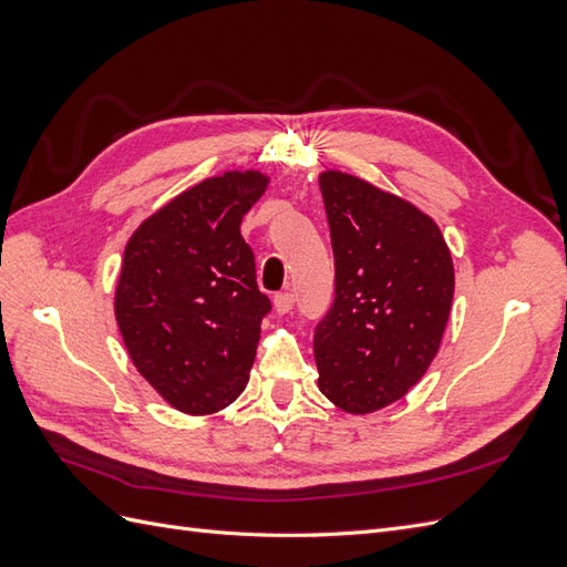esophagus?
Listing matches in <instances>:
<instances>
[{
  "label": "esophagus",
  "mask_w": 567,
  "mask_h": 567,
  "mask_svg": "<svg viewBox=\"0 0 567 567\" xmlns=\"http://www.w3.org/2000/svg\"><path fill=\"white\" fill-rule=\"evenodd\" d=\"M293 305H296V298H293V293H279V296H274V310H277L279 315H288L290 310H293Z\"/></svg>",
  "instance_id": "esophagus-1"
}]
</instances>
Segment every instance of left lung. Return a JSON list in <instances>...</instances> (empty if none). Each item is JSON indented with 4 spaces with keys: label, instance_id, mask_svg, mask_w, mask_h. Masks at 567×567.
Instances as JSON below:
<instances>
[{
    "label": "left lung",
    "instance_id": "1",
    "mask_svg": "<svg viewBox=\"0 0 567 567\" xmlns=\"http://www.w3.org/2000/svg\"><path fill=\"white\" fill-rule=\"evenodd\" d=\"M319 186L336 260V298L315 329L319 390L348 414H371L404 398L435 359L452 255L409 200L338 169Z\"/></svg>",
    "mask_w": 567,
    "mask_h": 567
}]
</instances>
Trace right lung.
I'll return each instance as SVG.
<instances>
[{
  "label": "right lung",
  "instance_id": "right-lung-1",
  "mask_svg": "<svg viewBox=\"0 0 567 567\" xmlns=\"http://www.w3.org/2000/svg\"><path fill=\"white\" fill-rule=\"evenodd\" d=\"M267 182L255 169L205 179L127 241L117 329L136 371L184 414L225 409L248 383L271 302L257 288L241 219Z\"/></svg>",
  "mask_w": 567,
  "mask_h": 567
}]
</instances>
